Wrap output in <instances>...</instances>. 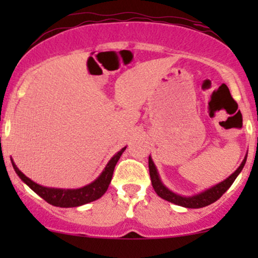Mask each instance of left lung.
Wrapping results in <instances>:
<instances>
[{
	"instance_id": "8db88e82",
	"label": "left lung",
	"mask_w": 258,
	"mask_h": 258,
	"mask_svg": "<svg viewBox=\"0 0 258 258\" xmlns=\"http://www.w3.org/2000/svg\"><path fill=\"white\" fill-rule=\"evenodd\" d=\"M246 159H247V154L245 155V158L242 160L240 166L236 168V170L234 171L228 178L222 180V182L218 183V184L211 186V188L206 189V190L200 191V193L198 194L190 195V197L179 195L177 193H173L172 190H170V189L162 183V180L159 176L158 168H156L155 164H154L153 159L150 158V156H149V160H148V162H149V173H150V179H152L153 188L160 198L170 201V203L172 204H176V205L178 206L186 207V209H200V207H205L207 205H210V204L217 201L222 195L226 193L228 189H229V186L233 184V182L235 180L236 177L239 176V173L241 172L242 167L245 166V162H246Z\"/></svg>"
}]
</instances>
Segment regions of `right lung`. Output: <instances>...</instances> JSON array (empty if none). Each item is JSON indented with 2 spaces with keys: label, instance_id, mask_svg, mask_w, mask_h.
<instances>
[{
  "label": "right lung",
  "instance_id": "1",
  "mask_svg": "<svg viewBox=\"0 0 258 258\" xmlns=\"http://www.w3.org/2000/svg\"><path fill=\"white\" fill-rule=\"evenodd\" d=\"M126 147L122 148L120 152H117L110 160H109V162L106 164L103 172L98 176V178L94 179L93 182L90 183V184L78 189L49 188V186L37 184L36 182H34V180H31L29 177H26L25 174L17 167V165L14 164L13 160L11 159V161L12 165H13L14 171H16V173L19 176V178L22 179L29 188L32 189L35 193L40 195L43 200H46L47 203L58 207H78L85 205V204L91 203V201L99 199V198H102L103 195H104L105 191L108 190L109 184H110L111 182V177L112 173H114L115 165L117 164L120 156L122 155Z\"/></svg>",
  "mask_w": 258,
  "mask_h": 258
}]
</instances>
